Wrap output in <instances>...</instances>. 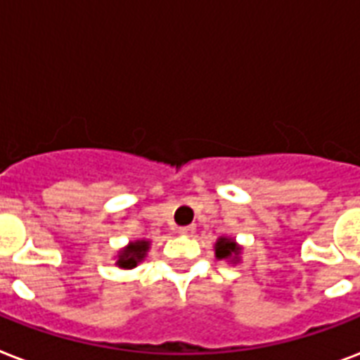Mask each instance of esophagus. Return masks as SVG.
Here are the masks:
<instances>
[{
    "mask_svg": "<svg viewBox=\"0 0 360 360\" xmlns=\"http://www.w3.org/2000/svg\"><path fill=\"white\" fill-rule=\"evenodd\" d=\"M178 233L182 236H191L195 233V225H186V227H180L178 229Z\"/></svg>",
    "mask_w": 360,
    "mask_h": 360,
    "instance_id": "obj_1",
    "label": "esophagus"
}]
</instances>
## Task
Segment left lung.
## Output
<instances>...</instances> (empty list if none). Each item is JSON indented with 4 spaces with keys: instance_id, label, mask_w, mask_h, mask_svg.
Listing matches in <instances>:
<instances>
[{
    "instance_id": "left-lung-1",
    "label": "left lung",
    "mask_w": 360,
    "mask_h": 360,
    "mask_svg": "<svg viewBox=\"0 0 360 360\" xmlns=\"http://www.w3.org/2000/svg\"><path fill=\"white\" fill-rule=\"evenodd\" d=\"M214 250H216V257L218 259L238 261V255H240V246L233 238H227V236L218 238V242L214 244Z\"/></svg>"
}]
</instances>
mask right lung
Instances as JSON below:
<instances>
[{
    "instance_id": "right-lung-1",
    "label": "right lung",
    "mask_w": 360,
    "mask_h": 360,
    "mask_svg": "<svg viewBox=\"0 0 360 360\" xmlns=\"http://www.w3.org/2000/svg\"><path fill=\"white\" fill-rule=\"evenodd\" d=\"M148 248H150L148 240L129 242V244H127V246L118 253V261H116V264H118L120 269H135L136 264L146 257Z\"/></svg>"
}]
</instances>
